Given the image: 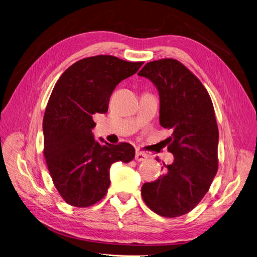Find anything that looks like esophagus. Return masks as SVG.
<instances>
[{
  "instance_id": "esophagus-1",
  "label": "esophagus",
  "mask_w": 257,
  "mask_h": 257,
  "mask_svg": "<svg viewBox=\"0 0 257 257\" xmlns=\"http://www.w3.org/2000/svg\"><path fill=\"white\" fill-rule=\"evenodd\" d=\"M147 159H148V155H147L146 153L136 151V154H135V160H136V161H138V162H143V161H146Z\"/></svg>"
}]
</instances>
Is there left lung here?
<instances>
[{
  "instance_id": "8db88e82",
  "label": "left lung",
  "mask_w": 257,
  "mask_h": 257,
  "mask_svg": "<svg viewBox=\"0 0 257 257\" xmlns=\"http://www.w3.org/2000/svg\"><path fill=\"white\" fill-rule=\"evenodd\" d=\"M138 76L149 79L159 92L160 123L173 130L168 150L174 154L164 174L143 185L142 196L155 213L181 216L203 199L217 172L219 130L213 105L203 83L177 60L149 62Z\"/></svg>"
}]
</instances>
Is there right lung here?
Wrapping results in <instances>:
<instances>
[{
  "label": "right lung",
  "instance_id": "1",
  "mask_svg": "<svg viewBox=\"0 0 257 257\" xmlns=\"http://www.w3.org/2000/svg\"><path fill=\"white\" fill-rule=\"evenodd\" d=\"M143 64L112 56L85 58L69 66L54 85L43 121L44 155L54 186L67 204H96L109 188L113 163L134 159L130 144L96 141L93 114L107 112L116 85Z\"/></svg>",
  "mask_w": 257,
  "mask_h": 257
}]
</instances>
